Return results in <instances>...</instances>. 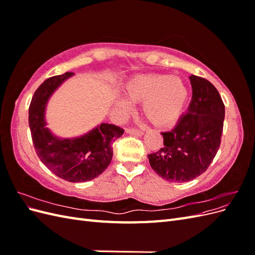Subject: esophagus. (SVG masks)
<instances>
[{
	"label": "esophagus",
	"mask_w": 255,
	"mask_h": 255,
	"mask_svg": "<svg viewBox=\"0 0 255 255\" xmlns=\"http://www.w3.org/2000/svg\"><path fill=\"white\" fill-rule=\"evenodd\" d=\"M126 132L128 134L130 135H136V136H141L143 135V130L142 129H138V128H127Z\"/></svg>",
	"instance_id": "1"
}]
</instances>
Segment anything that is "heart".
<instances>
[{
	"instance_id": "b5f03b06",
	"label": "heart",
	"mask_w": 255,
	"mask_h": 255,
	"mask_svg": "<svg viewBox=\"0 0 255 255\" xmlns=\"http://www.w3.org/2000/svg\"><path fill=\"white\" fill-rule=\"evenodd\" d=\"M125 94L128 101L142 103V114L153 126L167 128L180 119L188 99V88L177 76L143 74L128 81ZM117 107L128 112L130 105L119 100Z\"/></svg>"
}]
</instances>
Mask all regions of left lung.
I'll return each mask as SVG.
<instances>
[{
    "label": "left lung",
    "mask_w": 255,
    "mask_h": 255,
    "mask_svg": "<svg viewBox=\"0 0 255 255\" xmlns=\"http://www.w3.org/2000/svg\"><path fill=\"white\" fill-rule=\"evenodd\" d=\"M192 98L187 114L170 132H163L164 146L148 154L152 169L164 180L183 183L210 167L221 142L225 104L214 85L189 76Z\"/></svg>",
    "instance_id": "left-lung-1"
}]
</instances>
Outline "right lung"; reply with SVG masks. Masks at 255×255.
<instances>
[{
  "label": "right lung",
  "mask_w": 255,
  "mask_h": 255,
  "mask_svg": "<svg viewBox=\"0 0 255 255\" xmlns=\"http://www.w3.org/2000/svg\"><path fill=\"white\" fill-rule=\"evenodd\" d=\"M72 72L45 80L37 88L28 109V125L38 157L60 179L79 183L104 172L113 158V143L125 133L115 125L101 123L88 134L75 139H60L45 128L44 110L48 99Z\"/></svg>",
  "instance_id": "obj_1"
}]
</instances>
